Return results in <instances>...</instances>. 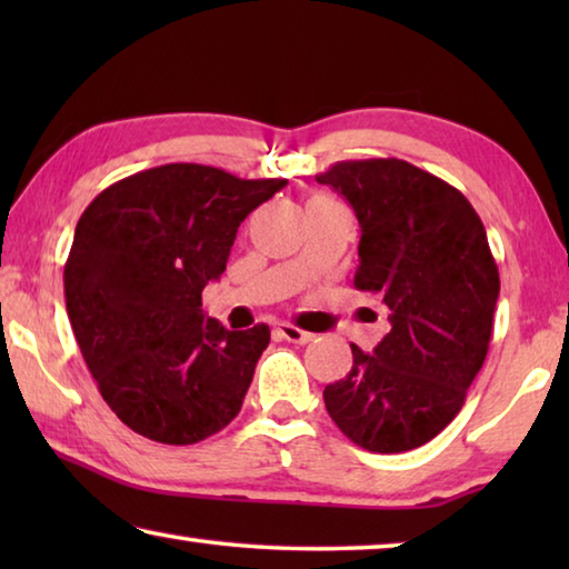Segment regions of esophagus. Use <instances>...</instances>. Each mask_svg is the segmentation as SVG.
<instances>
[{
	"instance_id": "esophagus-1",
	"label": "esophagus",
	"mask_w": 569,
	"mask_h": 569,
	"mask_svg": "<svg viewBox=\"0 0 569 569\" xmlns=\"http://www.w3.org/2000/svg\"><path fill=\"white\" fill-rule=\"evenodd\" d=\"M276 333L281 336V339L288 341V343H308V341L313 339V333L296 329V326H291V323H278L276 326Z\"/></svg>"
}]
</instances>
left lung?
Listing matches in <instances>:
<instances>
[{
    "label": "left lung",
    "instance_id": "obj_1",
    "mask_svg": "<svg viewBox=\"0 0 569 569\" xmlns=\"http://www.w3.org/2000/svg\"><path fill=\"white\" fill-rule=\"evenodd\" d=\"M359 218L353 286L389 308L391 331L323 389L361 449L399 455L457 417L492 339L499 271L477 210L449 182L397 158L336 162L321 176Z\"/></svg>",
    "mask_w": 569,
    "mask_h": 569
}]
</instances>
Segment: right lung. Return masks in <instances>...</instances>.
<instances>
[{"instance_id":"obj_1","label":"right lung","mask_w":569,"mask_h":569,"mask_svg":"<svg viewBox=\"0 0 569 569\" xmlns=\"http://www.w3.org/2000/svg\"><path fill=\"white\" fill-rule=\"evenodd\" d=\"M288 180H243L170 162L104 188L77 220L64 301L98 389L118 419L160 445H196L238 417L271 341L203 313L248 213Z\"/></svg>"}]
</instances>
